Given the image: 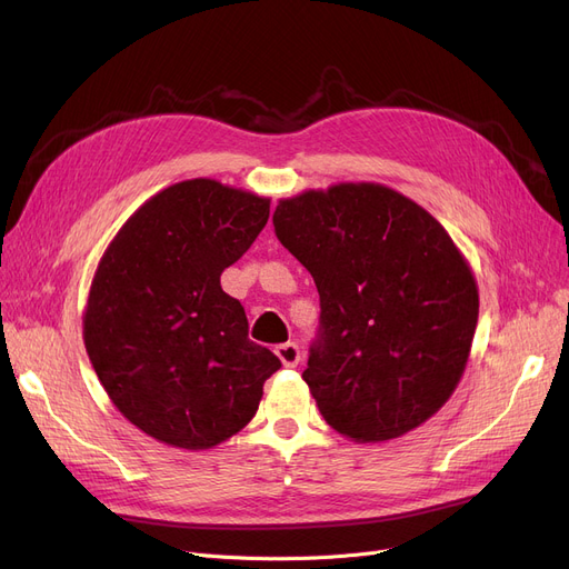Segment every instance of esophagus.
Returning a JSON list of instances; mask_svg holds the SVG:
<instances>
[{
	"mask_svg": "<svg viewBox=\"0 0 569 569\" xmlns=\"http://www.w3.org/2000/svg\"><path fill=\"white\" fill-rule=\"evenodd\" d=\"M274 352L283 367H295L297 362H300V348H297V343H292V341L277 346Z\"/></svg>",
	"mask_w": 569,
	"mask_h": 569,
	"instance_id": "obj_1",
	"label": "esophagus"
}]
</instances>
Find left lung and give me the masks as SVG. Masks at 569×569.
Instances as JSON below:
<instances>
[{
  "instance_id": "1",
  "label": "left lung",
  "mask_w": 569,
  "mask_h": 569,
  "mask_svg": "<svg viewBox=\"0 0 569 569\" xmlns=\"http://www.w3.org/2000/svg\"><path fill=\"white\" fill-rule=\"evenodd\" d=\"M272 221L320 295V339L302 378L325 422L355 442L425 425L457 390L480 311L450 232L378 182L281 198Z\"/></svg>"
}]
</instances>
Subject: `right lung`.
Returning <instances> with one entry per match:
<instances>
[{"label": "right lung", "instance_id": "right-lung-1", "mask_svg": "<svg viewBox=\"0 0 569 569\" xmlns=\"http://www.w3.org/2000/svg\"><path fill=\"white\" fill-rule=\"evenodd\" d=\"M269 198L196 177L144 200L89 286L82 341L112 406L142 433L202 452L242 431L281 362L221 288Z\"/></svg>", "mask_w": 569, "mask_h": 569}]
</instances>
